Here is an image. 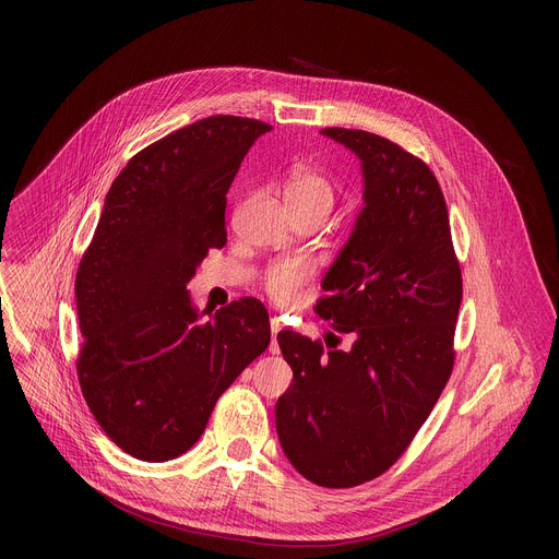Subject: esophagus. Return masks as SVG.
<instances>
[{
	"mask_svg": "<svg viewBox=\"0 0 559 559\" xmlns=\"http://www.w3.org/2000/svg\"><path fill=\"white\" fill-rule=\"evenodd\" d=\"M270 328H272V343H270V352L272 354H278L281 352V347H278V341H276V334L281 332V323H278V318H270Z\"/></svg>",
	"mask_w": 559,
	"mask_h": 559,
	"instance_id": "esophagus-1",
	"label": "esophagus"
}]
</instances>
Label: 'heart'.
<instances>
[{
	"mask_svg": "<svg viewBox=\"0 0 559 559\" xmlns=\"http://www.w3.org/2000/svg\"><path fill=\"white\" fill-rule=\"evenodd\" d=\"M338 199V186L336 181L325 175L323 170L309 168L305 164H296L285 175V201L294 214V218H316L325 221L330 212L334 210ZM313 276V265L305 259H278L272 261L263 274L261 285L267 292V296L285 305L294 300V296L300 292V287Z\"/></svg>",
	"mask_w": 559,
	"mask_h": 559,
	"instance_id": "b5f03b06",
	"label": "heart"
}]
</instances>
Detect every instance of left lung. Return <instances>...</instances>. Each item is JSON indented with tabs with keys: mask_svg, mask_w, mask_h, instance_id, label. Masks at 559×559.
Wrapping results in <instances>:
<instances>
[{
	"mask_svg": "<svg viewBox=\"0 0 559 559\" xmlns=\"http://www.w3.org/2000/svg\"><path fill=\"white\" fill-rule=\"evenodd\" d=\"M323 134L358 154L365 177V207L313 307L352 345L278 334L294 380L276 403V431L309 483L349 489L401 460L449 382L462 272L423 158L365 130Z\"/></svg>",
	"mask_w": 559,
	"mask_h": 559,
	"instance_id": "left-lung-1",
	"label": "left lung"
}]
</instances>
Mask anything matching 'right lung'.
Segmentation results:
<instances>
[{"mask_svg": "<svg viewBox=\"0 0 559 559\" xmlns=\"http://www.w3.org/2000/svg\"><path fill=\"white\" fill-rule=\"evenodd\" d=\"M267 130L214 115L136 152L79 261V384L106 436L136 460L186 453L221 393L270 345L261 300L243 296L199 321L186 289L227 243L225 194Z\"/></svg>", "mask_w": 559, "mask_h": 559, "instance_id": "right-lung-1", "label": "right lung"}]
</instances>
